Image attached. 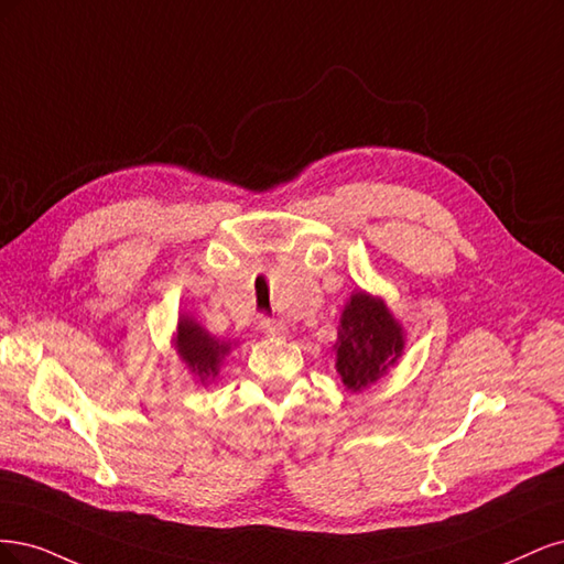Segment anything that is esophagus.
<instances>
[{"instance_id": "1", "label": "esophagus", "mask_w": 564, "mask_h": 564, "mask_svg": "<svg viewBox=\"0 0 564 564\" xmlns=\"http://www.w3.org/2000/svg\"><path fill=\"white\" fill-rule=\"evenodd\" d=\"M260 328L264 335L269 337H288V325L283 321H274V318H262Z\"/></svg>"}]
</instances>
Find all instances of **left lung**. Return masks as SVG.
Here are the masks:
<instances>
[{
	"mask_svg": "<svg viewBox=\"0 0 564 564\" xmlns=\"http://www.w3.org/2000/svg\"><path fill=\"white\" fill-rule=\"evenodd\" d=\"M405 347L401 323L393 318L384 300L354 293L344 306L337 330L335 368L344 387L360 391L384 377Z\"/></svg>",
	"mask_w": 564,
	"mask_h": 564,
	"instance_id": "1",
	"label": "left lung"
}]
</instances>
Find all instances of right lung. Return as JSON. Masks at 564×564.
Listing matches in <instances>:
<instances>
[{"label":"right lung","mask_w":564,"mask_h":564,"mask_svg":"<svg viewBox=\"0 0 564 564\" xmlns=\"http://www.w3.org/2000/svg\"><path fill=\"white\" fill-rule=\"evenodd\" d=\"M175 349L180 358L187 362V368L206 384L208 379H215L220 372V362L229 354L231 344L215 339L194 318L183 314L177 321Z\"/></svg>","instance_id":"obj_1"}]
</instances>
